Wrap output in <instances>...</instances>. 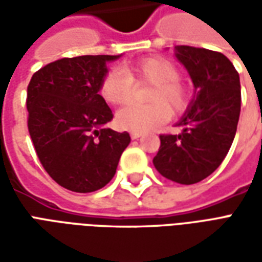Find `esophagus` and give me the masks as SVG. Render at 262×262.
Returning <instances> with one entry per match:
<instances>
[{
    "instance_id": "obj_1",
    "label": "esophagus",
    "mask_w": 262,
    "mask_h": 262,
    "mask_svg": "<svg viewBox=\"0 0 262 262\" xmlns=\"http://www.w3.org/2000/svg\"><path fill=\"white\" fill-rule=\"evenodd\" d=\"M143 133L142 132H132L130 133V137L133 139V140H136V139H139V137H142Z\"/></svg>"
}]
</instances>
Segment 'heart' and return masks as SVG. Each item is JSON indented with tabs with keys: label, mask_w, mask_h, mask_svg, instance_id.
<instances>
[{
	"label": "heart",
	"mask_w": 262,
	"mask_h": 262,
	"mask_svg": "<svg viewBox=\"0 0 262 262\" xmlns=\"http://www.w3.org/2000/svg\"><path fill=\"white\" fill-rule=\"evenodd\" d=\"M181 73L164 57H146L103 75L99 94L108 103L123 105L135 95L136 84H151L147 105H127L118 111L116 125L130 132H147L159 127L172 114H182L188 106V88L180 81Z\"/></svg>",
	"instance_id": "heart-1"
}]
</instances>
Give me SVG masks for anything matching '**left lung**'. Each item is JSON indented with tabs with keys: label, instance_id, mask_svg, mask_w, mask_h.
<instances>
[{
	"label": "left lung",
	"instance_id": "1",
	"mask_svg": "<svg viewBox=\"0 0 262 262\" xmlns=\"http://www.w3.org/2000/svg\"><path fill=\"white\" fill-rule=\"evenodd\" d=\"M176 57L195 86L177 126L180 135H161L154 167L182 185L202 181L229 153L242 106L240 77L225 54L192 46H176Z\"/></svg>",
	"mask_w": 262,
	"mask_h": 262
}]
</instances>
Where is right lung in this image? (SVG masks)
Wrapping results in <instances>:
<instances>
[{
  "mask_svg": "<svg viewBox=\"0 0 262 262\" xmlns=\"http://www.w3.org/2000/svg\"><path fill=\"white\" fill-rule=\"evenodd\" d=\"M119 56L56 60L32 75L28 85V129L43 168L73 192L105 187L130 136L103 127L112 111L99 95L106 63Z\"/></svg>",
  "mask_w": 262,
  "mask_h": 262,
  "instance_id": "right-lung-1",
  "label": "right lung"
}]
</instances>
